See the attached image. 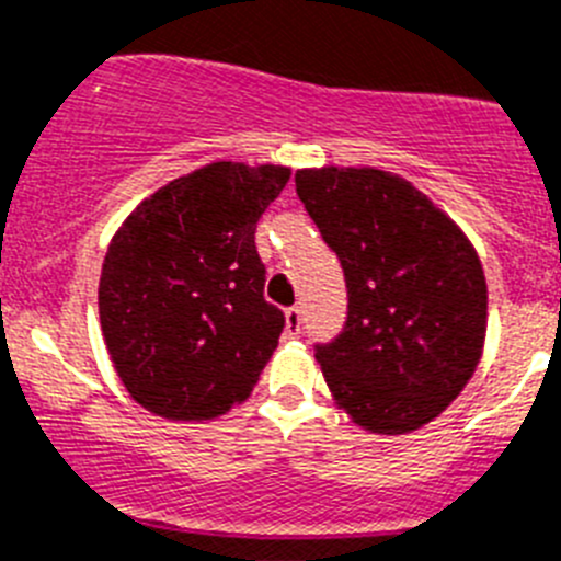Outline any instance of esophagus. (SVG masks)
<instances>
[{"instance_id":"34e87169","label":"esophagus","mask_w":561,"mask_h":561,"mask_svg":"<svg viewBox=\"0 0 561 561\" xmlns=\"http://www.w3.org/2000/svg\"><path fill=\"white\" fill-rule=\"evenodd\" d=\"M301 332V310L299 307H290L285 310V337H299Z\"/></svg>"}]
</instances>
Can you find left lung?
I'll return each instance as SVG.
<instances>
[{"label":"left lung","instance_id":"8db88e82","mask_svg":"<svg viewBox=\"0 0 561 561\" xmlns=\"http://www.w3.org/2000/svg\"><path fill=\"white\" fill-rule=\"evenodd\" d=\"M296 193L350 290L341 337L316 350L332 402L377 436L425 427L483 355L489 301L476 245L411 181L386 170H296Z\"/></svg>","mask_w":561,"mask_h":561}]
</instances>
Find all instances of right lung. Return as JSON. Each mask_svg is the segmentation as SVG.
<instances>
[{
    "label": "right lung",
    "instance_id": "obj_1",
    "mask_svg": "<svg viewBox=\"0 0 561 561\" xmlns=\"http://www.w3.org/2000/svg\"><path fill=\"white\" fill-rule=\"evenodd\" d=\"M287 179L285 164L211 161L148 195L111 237L100 330L145 411L211 422L254 391L285 327L262 296L256 220Z\"/></svg>",
    "mask_w": 561,
    "mask_h": 561
}]
</instances>
